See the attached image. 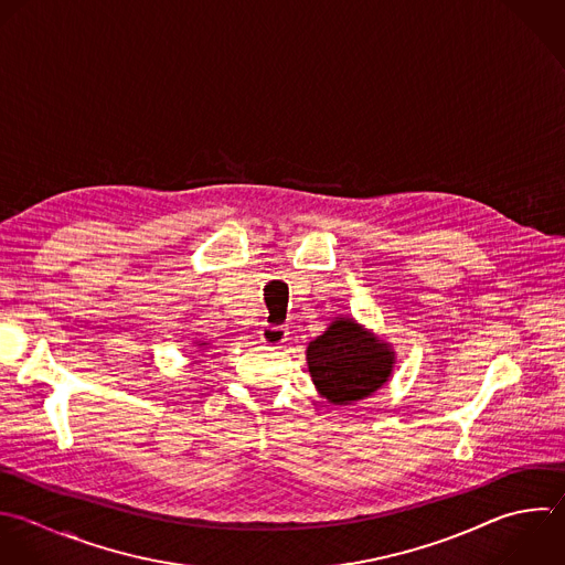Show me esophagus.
Returning a JSON list of instances; mask_svg holds the SVG:
<instances>
[{"label":"esophagus","instance_id":"esophagus-1","mask_svg":"<svg viewBox=\"0 0 565 565\" xmlns=\"http://www.w3.org/2000/svg\"><path fill=\"white\" fill-rule=\"evenodd\" d=\"M287 338H289V329L287 327H276V324H265L263 329H260V340L265 342V344H282V342H287Z\"/></svg>","mask_w":565,"mask_h":565}]
</instances>
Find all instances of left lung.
<instances>
[{
  "instance_id": "1",
  "label": "left lung",
  "mask_w": 565,
  "mask_h": 565,
  "mask_svg": "<svg viewBox=\"0 0 565 565\" xmlns=\"http://www.w3.org/2000/svg\"><path fill=\"white\" fill-rule=\"evenodd\" d=\"M307 366L316 391L327 402L347 406L373 395L391 380L395 351L353 316H338L309 342Z\"/></svg>"
}]
</instances>
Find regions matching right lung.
Here are the masks:
<instances>
[{"instance_id":"1","label":"right lung","mask_w":565,"mask_h":565,"mask_svg":"<svg viewBox=\"0 0 565 565\" xmlns=\"http://www.w3.org/2000/svg\"><path fill=\"white\" fill-rule=\"evenodd\" d=\"M199 353H205L207 349H212V342H205V340H194V344H192Z\"/></svg>"}]
</instances>
